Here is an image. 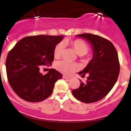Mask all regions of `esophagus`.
Segmentation results:
<instances>
[{"label":"esophagus","instance_id":"obj_1","mask_svg":"<svg viewBox=\"0 0 131 131\" xmlns=\"http://www.w3.org/2000/svg\"><path fill=\"white\" fill-rule=\"evenodd\" d=\"M63 78H64V79H70V77H67V76H66V75H63Z\"/></svg>","mask_w":131,"mask_h":131}]
</instances>
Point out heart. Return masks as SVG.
<instances>
[{
    "label": "heart",
    "instance_id": "1",
    "mask_svg": "<svg viewBox=\"0 0 131 131\" xmlns=\"http://www.w3.org/2000/svg\"><path fill=\"white\" fill-rule=\"evenodd\" d=\"M70 44L74 48L76 53L79 56L85 55L89 52L90 49L87 42L82 39H76L71 41ZM63 49H64V45L62 42H59L57 43L53 52L54 58H59L62 54ZM55 68L58 71L66 75H71L79 69V66L77 63L69 62L66 60H60L56 62Z\"/></svg>",
    "mask_w": 131,
    "mask_h": 131
}]
</instances>
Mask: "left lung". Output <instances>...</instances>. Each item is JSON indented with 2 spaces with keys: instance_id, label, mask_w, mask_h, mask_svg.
Instances as JSON below:
<instances>
[{
  "instance_id": "8db88e82",
  "label": "left lung",
  "mask_w": 131,
  "mask_h": 131,
  "mask_svg": "<svg viewBox=\"0 0 131 131\" xmlns=\"http://www.w3.org/2000/svg\"><path fill=\"white\" fill-rule=\"evenodd\" d=\"M88 40L93 47L94 54L86 68L79 72L82 77L88 74L86 82L80 83L72 91L79 101L93 103L104 98L115 84L119 73V63L115 47L109 40L91 33L77 35Z\"/></svg>"
}]
</instances>
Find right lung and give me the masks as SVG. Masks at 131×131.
I'll use <instances>...</instances> for the list:
<instances>
[{
  "label": "right lung",
  "instance_id": "1",
  "mask_svg": "<svg viewBox=\"0 0 131 131\" xmlns=\"http://www.w3.org/2000/svg\"><path fill=\"white\" fill-rule=\"evenodd\" d=\"M63 35L29 36L20 40L7 54L6 73L9 83L20 98L38 102L52 94L54 83L62 74L49 69L46 74L40 73L43 66L54 60V49Z\"/></svg>",
  "mask_w": 131,
  "mask_h": 131
}]
</instances>
